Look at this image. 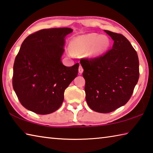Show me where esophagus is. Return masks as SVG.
<instances>
[{"instance_id": "34e87169", "label": "esophagus", "mask_w": 153, "mask_h": 153, "mask_svg": "<svg viewBox=\"0 0 153 153\" xmlns=\"http://www.w3.org/2000/svg\"><path fill=\"white\" fill-rule=\"evenodd\" d=\"M78 70H79V73L80 74L83 73V71H84V69H83V67H82V65H79Z\"/></svg>"}]
</instances>
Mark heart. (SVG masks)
Segmentation results:
<instances>
[{"label": "heart", "instance_id": "obj_1", "mask_svg": "<svg viewBox=\"0 0 153 153\" xmlns=\"http://www.w3.org/2000/svg\"><path fill=\"white\" fill-rule=\"evenodd\" d=\"M110 40L105 36L88 33L74 38L71 42V51L76 54H85L89 51L91 55H98L108 48Z\"/></svg>", "mask_w": 153, "mask_h": 153}]
</instances>
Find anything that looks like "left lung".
Instances as JSON below:
<instances>
[{"instance_id":"obj_1","label":"left lung","mask_w":153,"mask_h":153,"mask_svg":"<svg viewBox=\"0 0 153 153\" xmlns=\"http://www.w3.org/2000/svg\"><path fill=\"white\" fill-rule=\"evenodd\" d=\"M113 40V47L102 55L83 58L80 63L86 80V100L96 112L108 113L126 105L139 79L136 51L121 33L105 30Z\"/></svg>"}]
</instances>
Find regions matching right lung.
<instances>
[{"label":"right lung","mask_w":153,"mask_h":153,"mask_svg":"<svg viewBox=\"0 0 153 153\" xmlns=\"http://www.w3.org/2000/svg\"><path fill=\"white\" fill-rule=\"evenodd\" d=\"M71 28L38 31L23 42L15 59L13 87L24 107L46 115L55 112L64 100V92L77 77L79 63H62L65 37Z\"/></svg>","instance_id":"obj_1"}]
</instances>
